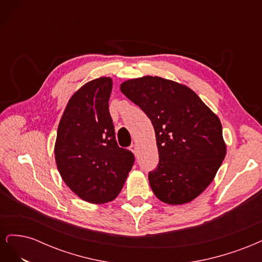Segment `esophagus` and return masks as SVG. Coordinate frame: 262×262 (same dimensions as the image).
Masks as SVG:
<instances>
[{
	"label": "esophagus",
	"instance_id": "1",
	"mask_svg": "<svg viewBox=\"0 0 262 262\" xmlns=\"http://www.w3.org/2000/svg\"><path fill=\"white\" fill-rule=\"evenodd\" d=\"M129 149L131 150V152H132L134 155H137V152H138V146H137V144H131V146L129 147Z\"/></svg>",
	"mask_w": 262,
	"mask_h": 262
}]
</instances>
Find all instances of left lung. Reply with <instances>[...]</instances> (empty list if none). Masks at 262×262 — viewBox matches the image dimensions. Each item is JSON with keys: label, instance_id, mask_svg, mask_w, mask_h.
<instances>
[{"label": "left lung", "instance_id": "1", "mask_svg": "<svg viewBox=\"0 0 262 262\" xmlns=\"http://www.w3.org/2000/svg\"><path fill=\"white\" fill-rule=\"evenodd\" d=\"M120 91L152 121L160 163L148 173L162 202L179 205L199 196L226 155L219 117L188 86L160 76L124 81Z\"/></svg>", "mask_w": 262, "mask_h": 262}]
</instances>
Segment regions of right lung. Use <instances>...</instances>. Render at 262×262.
I'll return each mask as SVG.
<instances>
[{
  "label": "right lung",
  "instance_id": "add662e5",
  "mask_svg": "<svg viewBox=\"0 0 262 262\" xmlns=\"http://www.w3.org/2000/svg\"><path fill=\"white\" fill-rule=\"evenodd\" d=\"M112 77L85 83L70 98L58 126L54 158L61 178L82 200L102 204L116 199L134 162L119 147L108 101Z\"/></svg>",
  "mask_w": 262,
  "mask_h": 262
}]
</instances>
